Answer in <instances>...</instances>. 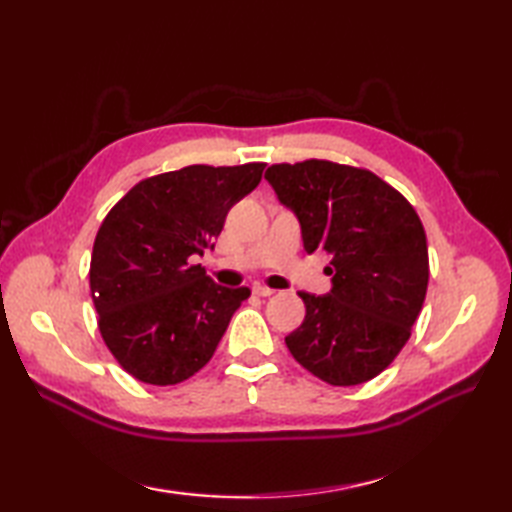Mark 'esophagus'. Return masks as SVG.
Listing matches in <instances>:
<instances>
[{
    "mask_svg": "<svg viewBox=\"0 0 512 512\" xmlns=\"http://www.w3.org/2000/svg\"><path fill=\"white\" fill-rule=\"evenodd\" d=\"M253 295H257V297H270V295H275V290L268 288V286H262V284H255L253 286Z\"/></svg>",
    "mask_w": 512,
    "mask_h": 512,
    "instance_id": "1",
    "label": "esophagus"
}]
</instances>
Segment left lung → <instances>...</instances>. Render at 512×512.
<instances>
[{"label":"left lung","instance_id":"left-lung-1","mask_svg":"<svg viewBox=\"0 0 512 512\" xmlns=\"http://www.w3.org/2000/svg\"><path fill=\"white\" fill-rule=\"evenodd\" d=\"M266 180L297 215L303 248L332 257L328 295L299 292L306 319L286 336L288 350L334 387L367 383L405 347L427 295L420 217L376 173L339 162H281Z\"/></svg>","mask_w":512,"mask_h":512}]
</instances>
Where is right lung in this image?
<instances>
[{"mask_svg":"<svg viewBox=\"0 0 512 512\" xmlns=\"http://www.w3.org/2000/svg\"><path fill=\"white\" fill-rule=\"evenodd\" d=\"M264 162L191 165L140 180L94 239L90 290L107 350L147 385H178L211 361L248 288H224L193 259L213 248Z\"/></svg>","mask_w":512,"mask_h":512,"instance_id":"add662e5","label":"right lung"}]
</instances>
